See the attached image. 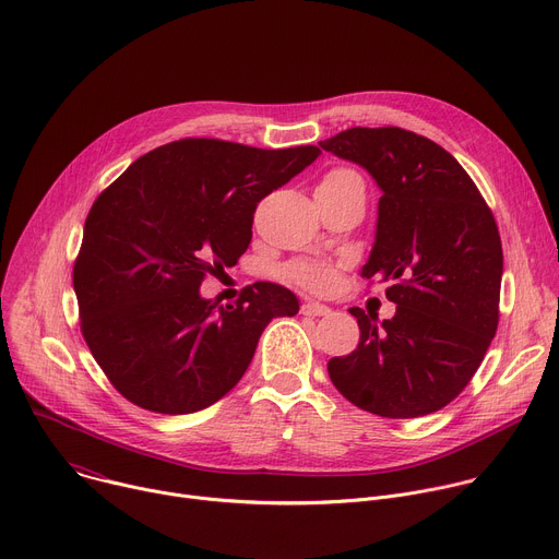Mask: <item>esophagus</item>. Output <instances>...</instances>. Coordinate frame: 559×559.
<instances>
[{"label":"esophagus","mask_w":559,"mask_h":559,"mask_svg":"<svg viewBox=\"0 0 559 559\" xmlns=\"http://www.w3.org/2000/svg\"><path fill=\"white\" fill-rule=\"evenodd\" d=\"M300 311H302L305 316H328V313H332V309H330L328 305L316 302V300H305L302 307H300Z\"/></svg>","instance_id":"esophagus-1"}]
</instances>
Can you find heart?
<instances>
[{"label": "heart", "mask_w": 559, "mask_h": 559, "mask_svg": "<svg viewBox=\"0 0 559 559\" xmlns=\"http://www.w3.org/2000/svg\"><path fill=\"white\" fill-rule=\"evenodd\" d=\"M347 177H358V175L347 168H336V170L328 173L323 181H336V179H347ZM285 274L289 281H294L302 287H309V289H328L334 281V270L328 263H316V261L292 263V265H287Z\"/></svg>", "instance_id": "1"}]
</instances>
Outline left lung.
Masks as SVG:
<instances>
[{
	"label": "left lung",
	"instance_id": "obj_1",
	"mask_svg": "<svg viewBox=\"0 0 559 559\" xmlns=\"http://www.w3.org/2000/svg\"><path fill=\"white\" fill-rule=\"evenodd\" d=\"M365 168L382 197L362 278L386 281L395 313L352 307L360 343L328 362L334 386L382 418L447 407L480 367L500 318L496 218L455 158L403 128H349L318 143Z\"/></svg>",
	"mask_w": 559,
	"mask_h": 559
}]
</instances>
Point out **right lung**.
Returning a JSON list of instances; mask_svg holds the SVG:
<instances>
[{"label": "right lung", "mask_w": 559, "mask_h": 559, "mask_svg": "<svg viewBox=\"0 0 559 559\" xmlns=\"http://www.w3.org/2000/svg\"><path fill=\"white\" fill-rule=\"evenodd\" d=\"M318 154L181 139L136 158L97 197L72 285L82 334L130 403L168 416L214 405L243 378L272 318L298 313L276 283L250 285L236 307L199 287L236 265L259 201Z\"/></svg>", "instance_id": "add662e5"}]
</instances>
